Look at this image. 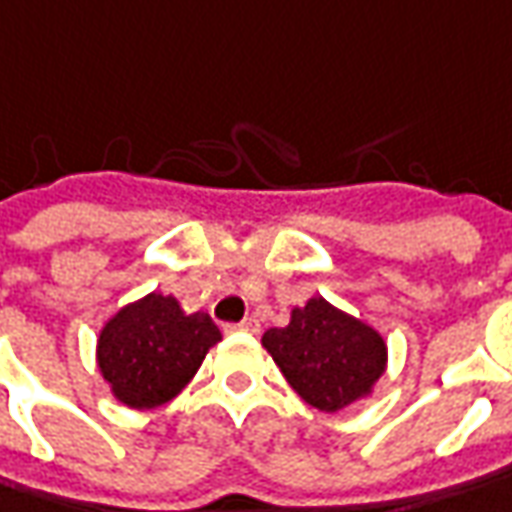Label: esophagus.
<instances>
[{
  "instance_id": "1",
  "label": "esophagus",
  "mask_w": 512,
  "mask_h": 512,
  "mask_svg": "<svg viewBox=\"0 0 512 512\" xmlns=\"http://www.w3.org/2000/svg\"><path fill=\"white\" fill-rule=\"evenodd\" d=\"M238 330H243V333H257V330H260V322H257L255 316H246L243 322L227 325V333H238Z\"/></svg>"
}]
</instances>
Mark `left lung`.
<instances>
[{"mask_svg": "<svg viewBox=\"0 0 512 512\" xmlns=\"http://www.w3.org/2000/svg\"><path fill=\"white\" fill-rule=\"evenodd\" d=\"M285 381L319 412H339L364 398L387 367V344L322 297L291 311L285 328L263 333Z\"/></svg>", "mask_w": 512, "mask_h": 512, "instance_id": "obj_1", "label": "left lung"}]
</instances>
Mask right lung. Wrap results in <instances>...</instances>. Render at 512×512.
I'll return each instance as SVG.
<instances>
[{
    "instance_id": "right-lung-1",
    "label": "right lung",
    "mask_w": 512,
    "mask_h": 512,
    "mask_svg": "<svg viewBox=\"0 0 512 512\" xmlns=\"http://www.w3.org/2000/svg\"><path fill=\"white\" fill-rule=\"evenodd\" d=\"M215 342L221 330L204 311L184 314L173 297L148 294L103 328L97 364L125 406L154 409L182 392Z\"/></svg>"
}]
</instances>
